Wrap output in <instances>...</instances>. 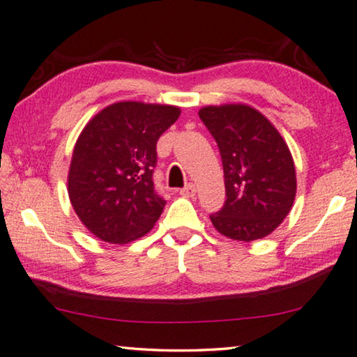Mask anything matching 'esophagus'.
<instances>
[{"mask_svg":"<svg viewBox=\"0 0 357 357\" xmlns=\"http://www.w3.org/2000/svg\"><path fill=\"white\" fill-rule=\"evenodd\" d=\"M195 192H197V189H195V185L192 183H189L188 185H184V188L179 190V194L184 195V197H194Z\"/></svg>","mask_w":357,"mask_h":357,"instance_id":"1","label":"esophagus"}]
</instances>
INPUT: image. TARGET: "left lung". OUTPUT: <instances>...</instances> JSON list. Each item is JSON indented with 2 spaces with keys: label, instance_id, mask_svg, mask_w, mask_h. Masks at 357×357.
<instances>
[{
  "label": "left lung",
  "instance_id": "obj_1",
  "mask_svg": "<svg viewBox=\"0 0 357 357\" xmlns=\"http://www.w3.org/2000/svg\"><path fill=\"white\" fill-rule=\"evenodd\" d=\"M222 155L227 200L210 215L227 238H265L289 213L296 169L288 145L273 124L248 105L205 107L199 112Z\"/></svg>",
  "mask_w": 357,
  "mask_h": 357
}]
</instances>
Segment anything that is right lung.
I'll list each match as a JSON object with an SVG mask.
<instances>
[{
    "label": "right lung",
    "mask_w": 357,
    "mask_h": 357,
    "mask_svg": "<svg viewBox=\"0 0 357 357\" xmlns=\"http://www.w3.org/2000/svg\"><path fill=\"white\" fill-rule=\"evenodd\" d=\"M179 113L169 105L119 102L80 132L68 192L80 222L98 239L126 244L160 218L167 200L153 184L157 142Z\"/></svg>",
    "instance_id": "obj_1"
}]
</instances>
